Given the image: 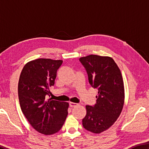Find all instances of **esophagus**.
<instances>
[{"mask_svg": "<svg viewBox=\"0 0 149 149\" xmlns=\"http://www.w3.org/2000/svg\"><path fill=\"white\" fill-rule=\"evenodd\" d=\"M69 104H70V107H75L77 106V103H75V102H69Z\"/></svg>", "mask_w": 149, "mask_h": 149, "instance_id": "esophagus-1", "label": "esophagus"}]
</instances>
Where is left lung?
Listing matches in <instances>:
<instances>
[{
  "instance_id": "8db88e82",
  "label": "left lung",
  "mask_w": 149,
  "mask_h": 149,
  "mask_svg": "<svg viewBox=\"0 0 149 149\" xmlns=\"http://www.w3.org/2000/svg\"><path fill=\"white\" fill-rule=\"evenodd\" d=\"M79 60L86 70L89 84L98 90L96 104L86 106L83 126L89 132L100 133L114 124L122 112L125 98L122 75L111 57L91 54Z\"/></svg>"
}]
</instances>
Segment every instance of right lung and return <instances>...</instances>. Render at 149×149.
I'll return each mask as SVG.
<instances>
[{"instance_id": "1", "label": "right lung", "mask_w": 149, "mask_h": 149, "mask_svg": "<svg viewBox=\"0 0 149 149\" xmlns=\"http://www.w3.org/2000/svg\"><path fill=\"white\" fill-rule=\"evenodd\" d=\"M63 61L39 58L27 62L20 74L18 97L23 114L34 129L45 135L60 131L68 116V102L46 100Z\"/></svg>"}]
</instances>
